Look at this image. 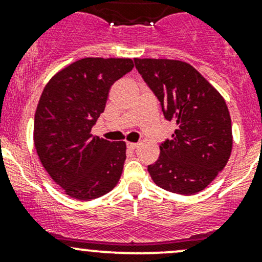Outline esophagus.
Masks as SVG:
<instances>
[{"mask_svg": "<svg viewBox=\"0 0 262 262\" xmlns=\"http://www.w3.org/2000/svg\"><path fill=\"white\" fill-rule=\"evenodd\" d=\"M126 147H128L130 150H134L137 147H138V143H133V142H128V143H126Z\"/></svg>", "mask_w": 262, "mask_h": 262, "instance_id": "obj_1", "label": "esophagus"}]
</instances>
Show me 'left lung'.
Instances as JSON below:
<instances>
[{"mask_svg": "<svg viewBox=\"0 0 262 262\" xmlns=\"http://www.w3.org/2000/svg\"><path fill=\"white\" fill-rule=\"evenodd\" d=\"M168 121L172 141L160 146V157L148 166L157 186L181 195L204 190L229 160L233 144L226 100L191 64L176 59H134Z\"/></svg>", "mask_w": 262, "mask_h": 262, "instance_id": "8db88e82", "label": "left lung"}]
</instances>
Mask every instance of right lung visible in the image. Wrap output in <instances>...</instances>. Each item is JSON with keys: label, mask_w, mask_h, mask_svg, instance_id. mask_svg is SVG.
<instances>
[{"label": "right lung", "mask_w": 262, "mask_h": 262, "mask_svg": "<svg viewBox=\"0 0 262 262\" xmlns=\"http://www.w3.org/2000/svg\"><path fill=\"white\" fill-rule=\"evenodd\" d=\"M130 58H82L46 84L34 119V146L50 178L73 199L92 200L120 180L125 142L94 137L110 87L130 72Z\"/></svg>", "instance_id": "obj_1"}]
</instances>
